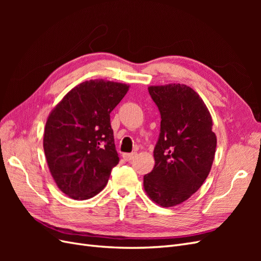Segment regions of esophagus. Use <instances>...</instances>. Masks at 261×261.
Returning <instances> with one entry per match:
<instances>
[{
  "instance_id": "esophagus-1",
  "label": "esophagus",
  "mask_w": 261,
  "mask_h": 261,
  "mask_svg": "<svg viewBox=\"0 0 261 261\" xmlns=\"http://www.w3.org/2000/svg\"><path fill=\"white\" fill-rule=\"evenodd\" d=\"M136 152H132V153H124L123 154V158H124V160H126V161H132L134 158L136 156Z\"/></svg>"
}]
</instances>
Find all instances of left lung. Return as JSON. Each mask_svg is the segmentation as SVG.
<instances>
[{
	"label": "left lung",
	"mask_w": 261,
	"mask_h": 261,
	"mask_svg": "<svg viewBox=\"0 0 261 261\" xmlns=\"http://www.w3.org/2000/svg\"><path fill=\"white\" fill-rule=\"evenodd\" d=\"M161 114L160 135L153 150V170L144 176L149 198L174 207L206 180L215 159L217 136L208 108L191 87L169 84L148 87Z\"/></svg>",
	"instance_id": "obj_1"
}]
</instances>
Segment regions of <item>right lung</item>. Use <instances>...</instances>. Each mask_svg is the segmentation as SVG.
<instances>
[{
  "instance_id": "add662e5",
  "label": "right lung",
  "mask_w": 261,
  "mask_h": 261,
  "mask_svg": "<svg viewBox=\"0 0 261 261\" xmlns=\"http://www.w3.org/2000/svg\"><path fill=\"white\" fill-rule=\"evenodd\" d=\"M128 88L122 83L87 81L68 91L49 114L45 159L60 191L70 198L85 200L99 194L120 161L110 113Z\"/></svg>"
}]
</instances>
